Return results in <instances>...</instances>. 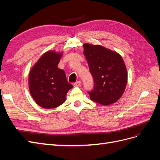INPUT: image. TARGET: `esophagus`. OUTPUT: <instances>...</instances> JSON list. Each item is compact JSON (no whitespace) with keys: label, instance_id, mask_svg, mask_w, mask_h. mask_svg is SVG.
Returning <instances> with one entry per match:
<instances>
[{"label":"esophagus","instance_id":"34e87169","mask_svg":"<svg viewBox=\"0 0 160 160\" xmlns=\"http://www.w3.org/2000/svg\"><path fill=\"white\" fill-rule=\"evenodd\" d=\"M81 85V81H78L74 83V87H79Z\"/></svg>","mask_w":160,"mask_h":160}]
</instances>
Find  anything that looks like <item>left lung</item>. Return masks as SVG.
Segmentation results:
<instances>
[{
	"instance_id": "left-lung-1",
	"label": "left lung",
	"mask_w": 160,
	"mask_h": 160,
	"mask_svg": "<svg viewBox=\"0 0 160 160\" xmlns=\"http://www.w3.org/2000/svg\"><path fill=\"white\" fill-rule=\"evenodd\" d=\"M83 53L94 81L88 93L96 103L108 105L123 95L128 81V72L122 57L118 52L101 45L83 44Z\"/></svg>"
}]
</instances>
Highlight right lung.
Masks as SVG:
<instances>
[{
	"label": "right lung",
	"mask_w": 160,
	"mask_h": 160,
	"mask_svg": "<svg viewBox=\"0 0 160 160\" xmlns=\"http://www.w3.org/2000/svg\"><path fill=\"white\" fill-rule=\"evenodd\" d=\"M61 57V53L48 51L29 72L30 93L35 102L43 108H55L62 105L67 93L72 88L67 80L65 71L57 67Z\"/></svg>",
	"instance_id": "1"
}]
</instances>
